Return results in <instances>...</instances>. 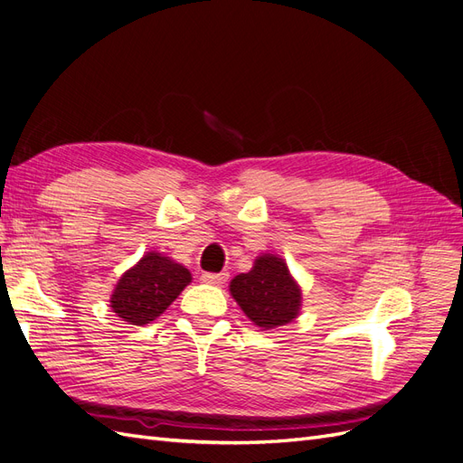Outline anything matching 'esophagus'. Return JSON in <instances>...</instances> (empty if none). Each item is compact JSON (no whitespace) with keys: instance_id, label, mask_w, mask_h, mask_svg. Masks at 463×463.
<instances>
[{"instance_id":"1","label":"esophagus","mask_w":463,"mask_h":463,"mask_svg":"<svg viewBox=\"0 0 463 463\" xmlns=\"http://www.w3.org/2000/svg\"><path fill=\"white\" fill-rule=\"evenodd\" d=\"M228 272H204L203 274V282L213 284V286H222L228 282Z\"/></svg>"}]
</instances>
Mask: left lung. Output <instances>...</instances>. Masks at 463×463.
Listing matches in <instances>:
<instances>
[{
    "label": "left lung",
    "mask_w": 463,
    "mask_h": 463,
    "mask_svg": "<svg viewBox=\"0 0 463 463\" xmlns=\"http://www.w3.org/2000/svg\"><path fill=\"white\" fill-rule=\"evenodd\" d=\"M230 291L249 320L264 330L289 325L301 309V288L278 255L257 257L253 269L232 279Z\"/></svg>",
    "instance_id": "8db88e82"
}]
</instances>
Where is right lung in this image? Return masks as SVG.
<instances>
[{
    "instance_id": "right-lung-1",
    "label": "right lung",
    "mask_w": 463,
    "mask_h": 463,
    "mask_svg": "<svg viewBox=\"0 0 463 463\" xmlns=\"http://www.w3.org/2000/svg\"><path fill=\"white\" fill-rule=\"evenodd\" d=\"M191 279L184 264L150 250L119 278L109 299L111 311L129 325H148L177 299Z\"/></svg>"
}]
</instances>
